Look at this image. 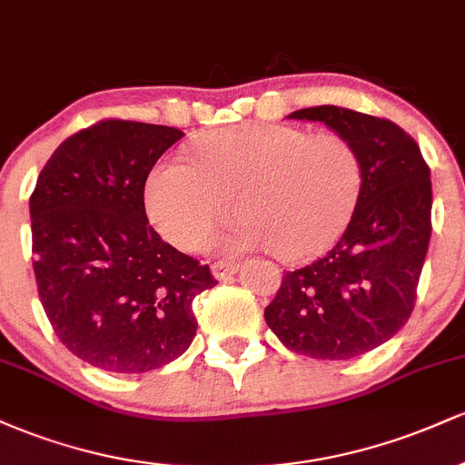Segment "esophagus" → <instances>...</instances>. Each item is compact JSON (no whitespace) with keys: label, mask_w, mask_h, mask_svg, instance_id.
Segmentation results:
<instances>
[{"label":"esophagus","mask_w":465,"mask_h":465,"mask_svg":"<svg viewBox=\"0 0 465 465\" xmlns=\"http://www.w3.org/2000/svg\"><path fill=\"white\" fill-rule=\"evenodd\" d=\"M236 271H238V266L232 264V262H214V264H212V275H214L216 280H221V282L229 280V277L236 273Z\"/></svg>","instance_id":"34e87169"}]
</instances>
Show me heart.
Masks as SVG:
<instances>
[{"label": "heart", "instance_id": "1", "mask_svg": "<svg viewBox=\"0 0 465 465\" xmlns=\"http://www.w3.org/2000/svg\"><path fill=\"white\" fill-rule=\"evenodd\" d=\"M362 188L350 140L286 124H240L201 137L192 163L162 159L143 188L153 227L194 251L232 212L242 216L214 247L271 249L300 262L328 249L348 227Z\"/></svg>", "mask_w": 465, "mask_h": 465}]
</instances>
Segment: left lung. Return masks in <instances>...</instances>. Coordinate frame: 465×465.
Instances as JSON below:
<instances>
[{
  "label": "left lung",
  "instance_id": "8db88e82",
  "mask_svg": "<svg viewBox=\"0 0 465 465\" xmlns=\"http://www.w3.org/2000/svg\"><path fill=\"white\" fill-rule=\"evenodd\" d=\"M351 142L362 188L348 229L323 258L286 271L264 319L295 354L348 361L387 343L409 322L430 240V170L393 122L343 106L292 111Z\"/></svg>",
  "mask_w": 465,
  "mask_h": 465
}]
</instances>
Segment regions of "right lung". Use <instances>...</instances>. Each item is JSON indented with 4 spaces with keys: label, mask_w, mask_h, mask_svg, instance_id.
<instances>
[{
    "label": "right lung",
    "mask_w": 465,
    "mask_h": 465,
    "mask_svg": "<svg viewBox=\"0 0 465 465\" xmlns=\"http://www.w3.org/2000/svg\"><path fill=\"white\" fill-rule=\"evenodd\" d=\"M183 133L104 120L67 137L30 196L32 264L61 343L98 370L143 373L179 359L196 334L192 302L210 266L148 225L143 185Z\"/></svg>",
    "instance_id": "obj_1"
}]
</instances>
